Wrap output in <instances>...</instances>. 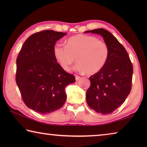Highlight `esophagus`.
<instances>
[{
    "instance_id": "esophagus-1",
    "label": "esophagus",
    "mask_w": 147,
    "mask_h": 147,
    "mask_svg": "<svg viewBox=\"0 0 147 147\" xmlns=\"http://www.w3.org/2000/svg\"><path fill=\"white\" fill-rule=\"evenodd\" d=\"M80 78V76H78V75H75V79H76V80H78Z\"/></svg>"
}]
</instances>
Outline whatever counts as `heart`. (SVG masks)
Segmentation results:
<instances>
[{"label":"heart","mask_w":147,"mask_h":147,"mask_svg":"<svg viewBox=\"0 0 147 147\" xmlns=\"http://www.w3.org/2000/svg\"><path fill=\"white\" fill-rule=\"evenodd\" d=\"M108 45L96 37L78 34L69 38L66 45L56 43L53 47L56 60L65 71L72 64L78 63L74 69L89 75L98 73L105 65L109 57Z\"/></svg>","instance_id":"b5f03b06"}]
</instances>
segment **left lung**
I'll return each instance as SVG.
<instances>
[{
    "label": "left lung",
    "mask_w": 147,
    "mask_h": 147,
    "mask_svg": "<svg viewBox=\"0 0 147 147\" xmlns=\"http://www.w3.org/2000/svg\"><path fill=\"white\" fill-rule=\"evenodd\" d=\"M102 37L109 47V57L102 70L89 77L91 86L86 92L88 106L102 114L118 108L130 93L132 64L126 49L113 35L103 28L84 32Z\"/></svg>",
    "instance_id": "8db88e82"
}]
</instances>
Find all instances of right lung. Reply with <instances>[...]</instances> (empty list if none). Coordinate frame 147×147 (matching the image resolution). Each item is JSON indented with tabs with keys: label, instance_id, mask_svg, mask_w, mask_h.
Here are the masks:
<instances>
[{
	"label": "right lung",
	"instance_id": "add662e5",
	"mask_svg": "<svg viewBox=\"0 0 147 147\" xmlns=\"http://www.w3.org/2000/svg\"><path fill=\"white\" fill-rule=\"evenodd\" d=\"M67 34L52 30L31 35L17 58L16 83L24 104L41 114L60 109L66 100V86L75 78L57 63L53 47Z\"/></svg>",
	"mask_w": 147,
	"mask_h": 147
}]
</instances>
